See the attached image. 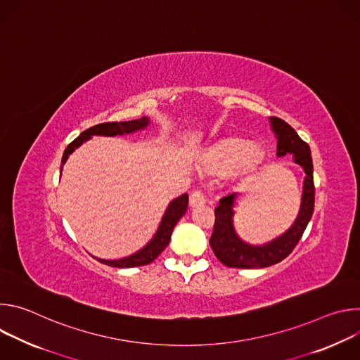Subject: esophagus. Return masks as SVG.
<instances>
[{"instance_id": "1", "label": "esophagus", "mask_w": 360, "mask_h": 360, "mask_svg": "<svg viewBox=\"0 0 360 360\" xmlns=\"http://www.w3.org/2000/svg\"><path fill=\"white\" fill-rule=\"evenodd\" d=\"M205 202H207V199H205V195L202 193V191H193L189 196V205L192 208L195 207H199V205H203Z\"/></svg>"}]
</instances>
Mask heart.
I'll list each match as a JSON object with an SVG mask.
<instances>
[{"label":"heart","instance_id":"b5f03b06","mask_svg":"<svg viewBox=\"0 0 360 360\" xmlns=\"http://www.w3.org/2000/svg\"><path fill=\"white\" fill-rule=\"evenodd\" d=\"M261 150L242 139H228L211 148L200 162L203 171L214 175L228 174L238 168H246L258 162Z\"/></svg>","mask_w":360,"mask_h":360}]
</instances>
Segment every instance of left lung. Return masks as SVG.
<instances>
[{"label": "left lung", "instance_id": "left-lung-1", "mask_svg": "<svg viewBox=\"0 0 360 360\" xmlns=\"http://www.w3.org/2000/svg\"><path fill=\"white\" fill-rule=\"evenodd\" d=\"M269 121L278 139L276 155L285 157L290 153L295 158L293 161L300 165L306 174L300 210L293 225L285 233L265 245L255 246L243 242L235 232L233 207L236 193L231 192L221 198L219 205L215 208V225L210 243L217 258L228 268H266L283 261L297 245L314 214L315 185L311 148L283 120L271 117Z\"/></svg>", "mask_w": 360, "mask_h": 360}]
</instances>
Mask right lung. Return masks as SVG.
<instances>
[{"instance_id": "1", "label": "right lung", "mask_w": 360, "mask_h": 360, "mask_svg": "<svg viewBox=\"0 0 360 360\" xmlns=\"http://www.w3.org/2000/svg\"><path fill=\"white\" fill-rule=\"evenodd\" d=\"M149 118L142 117L141 120H134V121H124V122H104V124H98L86 131H84L78 138H75L64 150V155L61 160V171L63 167L65 165L68 157L71 153L82 145L85 141L91 139L92 135H102V136H115V135H124V134H132L136 131H142L148 127ZM188 208V193H184L169 202L168 208L161 219V224L158 226V231L153 235V238L138 252L127 256V258L122 259H115V261H107V259H98L101 264H105L112 268H135V266H142L148 265L152 261H155L161 252L168 246L171 240L172 231L176 225V222L184 217Z\"/></svg>"}]
</instances>
